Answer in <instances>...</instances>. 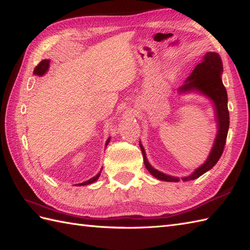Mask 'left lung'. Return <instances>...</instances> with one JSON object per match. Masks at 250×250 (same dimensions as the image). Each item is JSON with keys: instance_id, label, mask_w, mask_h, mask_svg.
<instances>
[{"instance_id": "1", "label": "left lung", "mask_w": 250, "mask_h": 250, "mask_svg": "<svg viewBox=\"0 0 250 250\" xmlns=\"http://www.w3.org/2000/svg\"><path fill=\"white\" fill-rule=\"evenodd\" d=\"M222 72H224V66H222L220 56L216 54V52L209 51L203 57L202 62L194 67V70L190 74V76L187 78V81L185 82L183 86L178 88L179 93L193 91L199 92L200 94H203L206 98H208L214 104L217 130L218 131H217L214 145L211 147L208 158L206 159V161L201 167L194 169V172L190 174L189 176L182 178L175 177L158 171V169L150 166V163L147 160L144 147H143L142 143L140 142V147L142 149L143 158H144V164L147 171L153 177L164 180V182L177 183L180 179L184 180V182H188V180H193L200 177L201 175H203L207 171H209L210 168H213L215 164L218 162L222 152H224L230 124L229 110H228V94L221 81Z\"/></svg>"}]
</instances>
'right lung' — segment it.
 I'll use <instances>...</instances> for the list:
<instances>
[{"mask_svg": "<svg viewBox=\"0 0 250 250\" xmlns=\"http://www.w3.org/2000/svg\"><path fill=\"white\" fill-rule=\"evenodd\" d=\"M48 68H49V60L45 59V60L41 61V62L39 63V65H37V66L34 68V72H33V73H34V75H37V76H43L44 74H45V73H47V71H48ZM109 141H110V137H108V140L106 141V144H105V146H107V145H108ZM101 172H102V169H101V171H100L97 175H95L94 177L88 179L87 182H83V183H81V184H77L76 186H84V185H89V184H92V183H94L95 180H98V178L100 177Z\"/></svg>", "mask_w": 250, "mask_h": 250, "instance_id": "1", "label": "right lung"}]
</instances>
